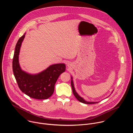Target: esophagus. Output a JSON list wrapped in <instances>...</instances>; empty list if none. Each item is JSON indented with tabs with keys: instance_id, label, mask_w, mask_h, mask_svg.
<instances>
[{
	"instance_id": "34e87169",
	"label": "esophagus",
	"mask_w": 133,
	"mask_h": 133,
	"mask_svg": "<svg viewBox=\"0 0 133 133\" xmlns=\"http://www.w3.org/2000/svg\"><path fill=\"white\" fill-rule=\"evenodd\" d=\"M67 66H68V67H69V66H70V64H68V65H67Z\"/></svg>"
}]
</instances>
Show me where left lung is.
<instances>
[{
    "label": "left lung",
    "mask_w": 133,
    "mask_h": 133,
    "mask_svg": "<svg viewBox=\"0 0 133 133\" xmlns=\"http://www.w3.org/2000/svg\"><path fill=\"white\" fill-rule=\"evenodd\" d=\"M71 86L72 87V92L73 94L74 95V96H75V97L77 98V99L78 101H79L80 102L86 104H96V103H98V102H88L86 101V100H85L83 97H82L81 96H80L76 92L75 90V87H74V82H73V80H72V77H71Z\"/></svg>",
    "instance_id": "left-lung-1"
}]
</instances>
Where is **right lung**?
Returning a JSON list of instances; mask_svg holds the SVG:
<instances>
[{
    "instance_id": "obj_1",
    "label": "right lung",
    "mask_w": 133,
    "mask_h": 133,
    "mask_svg": "<svg viewBox=\"0 0 133 133\" xmlns=\"http://www.w3.org/2000/svg\"><path fill=\"white\" fill-rule=\"evenodd\" d=\"M25 34L19 39L15 47L12 60L14 75L22 92L32 98L46 99L52 95L55 83L60 75L65 72L66 65L64 63L53 64L36 74L22 70L19 62V55Z\"/></svg>"
}]
</instances>
